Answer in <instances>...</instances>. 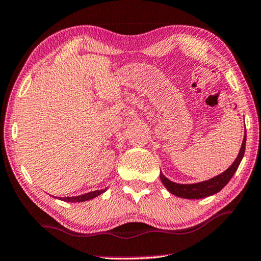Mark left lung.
Listing matches in <instances>:
<instances>
[{
    "mask_svg": "<svg viewBox=\"0 0 261 261\" xmlns=\"http://www.w3.org/2000/svg\"><path fill=\"white\" fill-rule=\"evenodd\" d=\"M244 132V138H243L242 146L240 152H238L237 158L235 159V161L232 162V165L229 167L227 170H224L223 173H221L218 176H215V177H212L207 180H202V182L199 183L180 184L167 178L166 176L162 174V171H160V179L162 184L165 185V188L171 194H174V196L179 198H184V199H201V198H206L212 196V194L218 193L226 187L229 180L231 179L233 174L236 173L238 166H240L243 156H244L246 144V130Z\"/></svg>",
    "mask_w": 261,
    "mask_h": 261,
    "instance_id": "left-lung-1",
    "label": "left lung"
}]
</instances>
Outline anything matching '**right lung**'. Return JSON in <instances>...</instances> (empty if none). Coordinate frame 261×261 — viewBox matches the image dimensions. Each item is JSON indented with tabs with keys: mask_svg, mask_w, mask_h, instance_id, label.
Listing matches in <instances>:
<instances>
[{
	"mask_svg": "<svg viewBox=\"0 0 261 261\" xmlns=\"http://www.w3.org/2000/svg\"><path fill=\"white\" fill-rule=\"evenodd\" d=\"M106 190H107V189L95 190V191L84 193V194H81V196H76V197H63V198L60 197L59 199L63 200V201H68V202H83V201L91 200V199H93V198L100 196V194H102L106 191ZM54 198H56V197H54Z\"/></svg>",
	"mask_w": 261,
	"mask_h": 261,
	"instance_id": "1",
	"label": "right lung"
}]
</instances>
